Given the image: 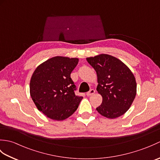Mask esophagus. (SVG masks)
<instances>
[{
	"label": "esophagus",
	"mask_w": 160,
	"mask_h": 160,
	"mask_svg": "<svg viewBox=\"0 0 160 160\" xmlns=\"http://www.w3.org/2000/svg\"><path fill=\"white\" fill-rule=\"evenodd\" d=\"M95 92H96V91H95L94 89H91L89 92L87 93V96H93V95L95 93Z\"/></svg>",
	"instance_id": "esophagus-1"
}]
</instances>
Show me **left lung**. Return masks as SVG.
<instances>
[{"label":"left lung","mask_w":160,"mask_h":160,"mask_svg":"<svg viewBox=\"0 0 160 160\" xmlns=\"http://www.w3.org/2000/svg\"><path fill=\"white\" fill-rule=\"evenodd\" d=\"M98 76L97 91L102 102L96 108L98 113L107 118H116L127 112L137 92L134 75L121 60L107 54L87 58Z\"/></svg>","instance_id":"left-lung-1"}]
</instances>
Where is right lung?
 Segmentation results:
<instances>
[{
    "mask_svg": "<svg viewBox=\"0 0 160 160\" xmlns=\"http://www.w3.org/2000/svg\"><path fill=\"white\" fill-rule=\"evenodd\" d=\"M78 58L56 56L36 68L30 80V95L37 108L54 120L60 121L76 111L82 96L75 94L76 87L71 73Z\"/></svg>",
    "mask_w": 160,
    "mask_h": 160,
    "instance_id": "add662e5",
    "label": "right lung"
}]
</instances>
